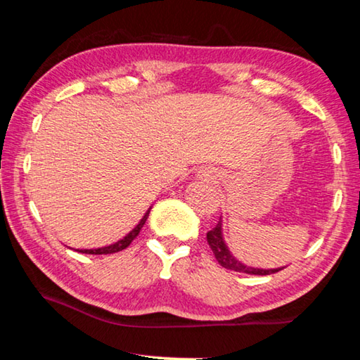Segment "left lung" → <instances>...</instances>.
<instances>
[{
  "mask_svg": "<svg viewBox=\"0 0 360 360\" xmlns=\"http://www.w3.org/2000/svg\"><path fill=\"white\" fill-rule=\"evenodd\" d=\"M221 221L217 222V225L212 230H210L206 233V240H208V245L211 248L212 254H214L216 260L221 264L224 268H229V270L233 271H240V273H248V275H273V273L281 271L283 268H276V270H260V268H252V266H246L243 265L241 262L236 260L233 255L230 254L229 248L225 246L224 238H222V229H221Z\"/></svg>",
  "mask_w": 360,
  "mask_h": 360,
  "instance_id": "left-lung-1",
  "label": "left lung"
}]
</instances>
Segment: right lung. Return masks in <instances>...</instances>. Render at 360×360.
<instances>
[{
	"label": "right lung",
	"mask_w": 360,
	"mask_h": 360,
	"mask_svg": "<svg viewBox=\"0 0 360 360\" xmlns=\"http://www.w3.org/2000/svg\"><path fill=\"white\" fill-rule=\"evenodd\" d=\"M149 212H150V208L148 210V212H146L144 214V217L141 219V222H139L135 229H133L129 235L125 236V238H122L120 241H117V243H114V245H111V246H106V248H100V249H81V251H77L79 252H82V254H112V252H119V251H122V249H125V248H129L130 246V243L136 238V236L139 235V231H141V229H143V225L146 224V219H148V216H149Z\"/></svg>",
	"instance_id": "right-lung-1"
}]
</instances>
